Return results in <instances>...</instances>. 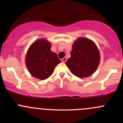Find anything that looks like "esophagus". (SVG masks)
I'll return each mask as SVG.
<instances>
[{
    "label": "esophagus",
    "instance_id": "34e87169",
    "mask_svg": "<svg viewBox=\"0 0 123 123\" xmlns=\"http://www.w3.org/2000/svg\"><path fill=\"white\" fill-rule=\"evenodd\" d=\"M66 61H67V58H66V57H64V58H62V62H65Z\"/></svg>",
    "mask_w": 123,
    "mask_h": 123
}]
</instances>
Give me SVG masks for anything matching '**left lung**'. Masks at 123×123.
<instances>
[{
    "mask_svg": "<svg viewBox=\"0 0 123 123\" xmlns=\"http://www.w3.org/2000/svg\"><path fill=\"white\" fill-rule=\"evenodd\" d=\"M99 61V52L95 43L88 38L80 37L73 44L71 58L66 65L75 76L86 77L96 71Z\"/></svg>",
    "mask_w": 123,
    "mask_h": 123,
    "instance_id": "1",
    "label": "left lung"
}]
</instances>
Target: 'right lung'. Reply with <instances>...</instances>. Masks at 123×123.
<instances>
[{
  "label": "right lung",
  "instance_id": "obj_1",
  "mask_svg": "<svg viewBox=\"0 0 123 123\" xmlns=\"http://www.w3.org/2000/svg\"><path fill=\"white\" fill-rule=\"evenodd\" d=\"M50 42L38 40L30 47L26 56V65L34 77L45 80L54 73L55 67L61 62L57 55L50 50Z\"/></svg>",
  "mask_w": 123,
  "mask_h": 123
}]
</instances>
